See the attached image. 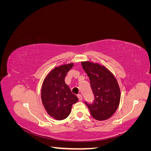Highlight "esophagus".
<instances>
[{
  "instance_id": "1",
  "label": "esophagus",
  "mask_w": 151,
  "mask_h": 151,
  "mask_svg": "<svg viewBox=\"0 0 151 151\" xmlns=\"http://www.w3.org/2000/svg\"><path fill=\"white\" fill-rule=\"evenodd\" d=\"M77 97H78V98H79V101H82V100H83V96H81V94H78V95H77Z\"/></svg>"
}]
</instances>
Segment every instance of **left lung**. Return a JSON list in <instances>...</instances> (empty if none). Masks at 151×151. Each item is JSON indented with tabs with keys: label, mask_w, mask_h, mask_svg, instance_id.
Listing matches in <instances>:
<instances>
[{
	"label": "left lung",
	"mask_w": 151,
	"mask_h": 151,
	"mask_svg": "<svg viewBox=\"0 0 151 151\" xmlns=\"http://www.w3.org/2000/svg\"><path fill=\"white\" fill-rule=\"evenodd\" d=\"M88 74L94 95L93 104H86L91 115L99 121L111 117L119 106L121 92L116 77L104 65L89 61L81 62Z\"/></svg>",
	"instance_id": "obj_1"
}]
</instances>
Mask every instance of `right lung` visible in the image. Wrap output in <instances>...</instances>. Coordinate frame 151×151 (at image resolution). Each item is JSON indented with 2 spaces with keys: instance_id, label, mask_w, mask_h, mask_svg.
<instances>
[{
  "instance_id": "right-lung-1",
  "label": "right lung",
  "mask_w": 151,
  "mask_h": 151,
  "mask_svg": "<svg viewBox=\"0 0 151 151\" xmlns=\"http://www.w3.org/2000/svg\"><path fill=\"white\" fill-rule=\"evenodd\" d=\"M74 63L55 67L43 82L41 98L48 115L57 120H62L70 115L73 104L78 98L72 94L65 83V77Z\"/></svg>"
}]
</instances>
